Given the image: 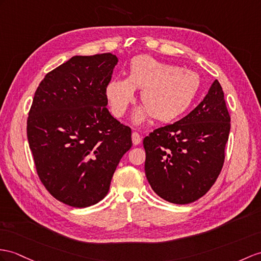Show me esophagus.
Here are the masks:
<instances>
[{"instance_id":"esophagus-1","label":"esophagus","mask_w":261,"mask_h":261,"mask_svg":"<svg viewBox=\"0 0 261 261\" xmlns=\"http://www.w3.org/2000/svg\"><path fill=\"white\" fill-rule=\"evenodd\" d=\"M141 141H142V138H141V136H139L138 133H136V132L133 133V134H132V142H133V144L138 145L139 143H141Z\"/></svg>"}]
</instances>
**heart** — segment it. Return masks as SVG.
I'll return each mask as SVG.
<instances>
[{"instance_id":"obj_1","label":"heart","mask_w":261,"mask_h":261,"mask_svg":"<svg viewBox=\"0 0 261 261\" xmlns=\"http://www.w3.org/2000/svg\"><path fill=\"white\" fill-rule=\"evenodd\" d=\"M198 75L189 69L166 64L149 55H141L129 63L127 77L112 79L106 85V97L112 113L122 117L135 100V88L141 91L144 104L133 115L141 125L152 116L156 122L169 123L185 113L199 90Z\"/></svg>"}]
</instances>
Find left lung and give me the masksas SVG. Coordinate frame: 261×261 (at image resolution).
Here are the masks:
<instances>
[{
    "label": "left lung",
    "mask_w": 261,
    "mask_h": 261,
    "mask_svg": "<svg viewBox=\"0 0 261 261\" xmlns=\"http://www.w3.org/2000/svg\"><path fill=\"white\" fill-rule=\"evenodd\" d=\"M229 132L230 116L216 80L187 116L144 138L145 174L152 190L177 205L199 199L220 174Z\"/></svg>",
    "instance_id": "1"
}]
</instances>
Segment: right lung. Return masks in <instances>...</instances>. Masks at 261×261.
<instances>
[{"mask_svg": "<svg viewBox=\"0 0 261 261\" xmlns=\"http://www.w3.org/2000/svg\"><path fill=\"white\" fill-rule=\"evenodd\" d=\"M118 59L112 53L73 56L45 75L28 118L37 175L49 194L84 208L110 190L132 130L107 110L106 85Z\"/></svg>", "mask_w": 261, "mask_h": 261, "instance_id": "add662e5", "label": "right lung"}]
</instances>
